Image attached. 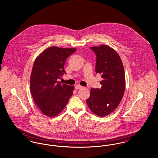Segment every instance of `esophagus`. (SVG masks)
<instances>
[{
	"instance_id": "1",
	"label": "esophagus",
	"mask_w": 158,
	"mask_h": 158,
	"mask_svg": "<svg viewBox=\"0 0 158 158\" xmlns=\"http://www.w3.org/2000/svg\"><path fill=\"white\" fill-rule=\"evenodd\" d=\"M81 88H82V86H81L80 85H75L76 89H80Z\"/></svg>"
}]
</instances>
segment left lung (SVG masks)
<instances>
[{"mask_svg": "<svg viewBox=\"0 0 158 158\" xmlns=\"http://www.w3.org/2000/svg\"><path fill=\"white\" fill-rule=\"evenodd\" d=\"M97 56L95 71L101 74V88H92L86 99L90 111L99 117L113 113L123 97L126 79L124 69L117 53L108 45L90 47Z\"/></svg>", "mask_w": 158, "mask_h": 158, "instance_id": "left-lung-1", "label": "left lung"}]
</instances>
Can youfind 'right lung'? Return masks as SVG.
<instances>
[{"instance_id": "add662e5", "label": "right lung", "mask_w": 158, "mask_h": 158, "mask_svg": "<svg viewBox=\"0 0 158 158\" xmlns=\"http://www.w3.org/2000/svg\"><path fill=\"white\" fill-rule=\"evenodd\" d=\"M76 50L50 47L41 53L34 63L31 93L36 105L46 116L52 117L59 114L73 95V86L61 84L57 80L66 73V60Z\"/></svg>"}]
</instances>
